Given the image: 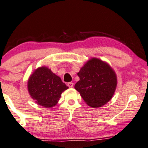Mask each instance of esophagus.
<instances>
[{"instance_id": "34e87169", "label": "esophagus", "mask_w": 148, "mask_h": 148, "mask_svg": "<svg viewBox=\"0 0 148 148\" xmlns=\"http://www.w3.org/2000/svg\"><path fill=\"white\" fill-rule=\"evenodd\" d=\"M67 86L69 88H73V82H69V83L67 84Z\"/></svg>"}]
</instances>
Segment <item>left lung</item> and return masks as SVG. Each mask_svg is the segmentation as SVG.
I'll return each mask as SVG.
<instances>
[{"mask_svg": "<svg viewBox=\"0 0 148 148\" xmlns=\"http://www.w3.org/2000/svg\"><path fill=\"white\" fill-rule=\"evenodd\" d=\"M79 80L75 88L92 107H99L109 101L117 85L115 72L107 63L97 58L90 60L77 73Z\"/></svg>", "mask_w": 148, "mask_h": 148, "instance_id": "left-lung-1", "label": "left lung"}]
</instances>
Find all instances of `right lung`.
<instances>
[{
  "label": "right lung",
  "mask_w": 148,
  "mask_h": 148,
  "mask_svg": "<svg viewBox=\"0 0 148 148\" xmlns=\"http://www.w3.org/2000/svg\"><path fill=\"white\" fill-rule=\"evenodd\" d=\"M68 88L58 76L47 67L37 69L28 82V90L30 96L37 104L44 107L55 106L61 94Z\"/></svg>",
  "instance_id": "obj_1"
}]
</instances>
